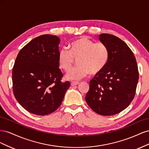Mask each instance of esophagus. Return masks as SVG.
<instances>
[{
    "mask_svg": "<svg viewBox=\"0 0 149 149\" xmlns=\"http://www.w3.org/2000/svg\"><path fill=\"white\" fill-rule=\"evenodd\" d=\"M78 84H79L78 81H72L71 83V85L72 86H76V85H78Z\"/></svg>",
    "mask_w": 149,
    "mask_h": 149,
    "instance_id": "obj_1",
    "label": "esophagus"
}]
</instances>
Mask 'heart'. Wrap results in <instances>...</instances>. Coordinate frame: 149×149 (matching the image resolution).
<instances>
[{
    "mask_svg": "<svg viewBox=\"0 0 149 149\" xmlns=\"http://www.w3.org/2000/svg\"><path fill=\"white\" fill-rule=\"evenodd\" d=\"M109 59V51L102 43H94L86 37H82L69 45V51L60 49L58 63L60 68L68 71L77 60V66L66 74L68 80H78L89 74H96L104 68Z\"/></svg>",
    "mask_w": 149,
    "mask_h": 149,
    "instance_id": "b5f03b06",
    "label": "heart"
}]
</instances>
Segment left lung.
<instances>
[{
	"label": "left lung",
	"mask_w": 149,
	"mask_h": 149,
	"mask_svg": "<svg viewBox=\"0 0 149 149\" xmlns=\"http://www.w3.org/2000/svg\"><path fill=\"white\" fill-rule=\"evenodd\" d=\"M99 36L108 49L109 59L104 68L90 81L85 100L98 114L112 116L123 111L133 100L138 67L133 52L123 40L111 34Z\"/></svg>",
	"instance_id": "left-lung-1"
}]
</instances>
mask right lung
Wrapping results in <instances>:
<instances>
[{
    "mask_svg": "<svg viewBox=\"0 0 149 149\" xmlns=\"http://www.w3.org/2000/svg\"><path fill=\"white\" fill-rule=\"evenodd\" d=\"M60 40L43 35L22 48L13 67V92L25 109L38 116L56 111L70 86L61 81L63 73L58 63Z\"/></svg>",
    "mask_w": 149,
    "mask_h": 149,
    "instance_id": "1",
    "label": "right lung"
}]
</instances>
